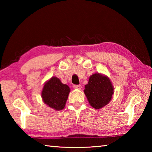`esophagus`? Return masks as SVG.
I'll return each instance as SVG.
<instances>
[{
    "instance_id": "1",
    "label": "esophagus",
    "mask_w": 152,
    "mask_h": 152,
    "mask_svg": "<svg viewBox=\"0 0 152 152\" xmlns=\"http://www.w3.org/2000/svg\"><path fill=\"white\" fill-rule=\"evenodd\" d=\"M74 88L75 89L80 90L82 88V86H81V85H74Z\"/></svg>"
}]
</instances>
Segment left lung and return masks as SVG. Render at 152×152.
<instances>
[{"label":"left lung","mask_w":152,"mask_h":152,"mask_svg":"<svg viewBox=\"0 0 152 152\" xmlns=\"http://www.w3.org/2000/svg\"><path fill=\"white\" fill-rule=\"evenodd\" d=\"M84 94L90 104L96 109H101L109 103L114 93V88L107 76L96 73L90 76L85 85Z\"/></svg>","instance_id":"8db88e82"}]
</instances>
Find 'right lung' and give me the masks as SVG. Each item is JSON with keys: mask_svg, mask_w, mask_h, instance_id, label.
<instances>
[{"mask_svg": "<svg viewBox=\"0 0 152 152\" xmlns=\"http://www.w3.org/2000/svg\"><path fill=\"white\" fill-rule=\"evenodd\" d=\"M70 92V89L68 85L62 84L60 79L53 76L45 83L42 97L43 102L48 107L60 110L65 107Z\"/></svg>", "mask_w": 152, "mask_h": 152, "instance_id": "obj_1", "label": "right lung"}]
</instances>
